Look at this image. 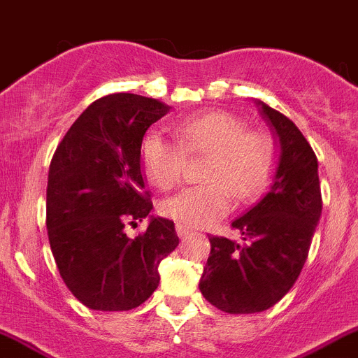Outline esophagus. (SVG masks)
I'll use <instances>...</instances> for the list:
<instances>
[{"mask_svg":"<svg viewBox=\"0 0 358 358\" xmlns=\"http://www.w3.org/2000/svg\"><path fill=\"white\" fill-rule=\"evenodd\" d=\"M176 233H178V236L180 238H187V236H190V229H187L185 226H182V224H176Z\"/></svg>","mask_w":358,"mask_h":358,"instance_id":"esophagus-1","label":"esophagus"}]
</instances>
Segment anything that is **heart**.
Here are the masks:
<instances>
[{
    "label": "heart",
    "mask_w": 358,
    "mask_h": 358,
    "mask_svg": "<svg viewBox=\"0 0 358 358\" xmlns=\"http://www.w3.org/2000/svg\"><path fill=\"white\" fill-rule=\"evenodd\" d=\"M178 143L160 132H148L141 141V162L157 189H171L182 178L185 152L210 155L203 180L160 203V212L185 228L215 224L231 210V196L240 201L258 196L275 168V143L263 130H247L238 116L212 111L190 116L176 125Z\"/></svg>",
    "instance_id": "b5f03b06"
}]
</instances>
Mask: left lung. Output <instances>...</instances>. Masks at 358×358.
I'll use <instances>...</instances> for the list:
<instances>
[{"mask_svg":"<svg viewBox=\"0 0 358 358\" xmlns=\"http://www.w3.org/2000/svg\"><path fill=\"white\" fill-rule=\"evenodd\" d=\"M255 102L275 134V169L266 194L231 222L243 242L210 238L212 250L199 280L203 296L229 315L262 313L292 289L322 217L315 152L292 120Z\"/></svg>","mask_w":358,"mask_h":358,"instance_id":"obj_1","label":"left lung"}]
</instances>
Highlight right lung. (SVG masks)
Wrapping results in <instances>:
<instances>
[{
  "instance_id": "add662e5",
  "label": "right lung",
  "mask_w": 358,
  "mask_h": 358,
  "mask_svg": "<svg viewBox=\"0 0 358 358\" xmlns=\"http://www.w3.org/2000/svg\"><path fill=\"white\" fill-rule=\"evenodd\" d=\"M157 99L115 93L79 116L56 148L48 182V235L59 275L93 310H129L159 286V265L178 245L175 222L150 215L141 141L169 113ZM148 216L130 239L127 224Z\"/></svg>"
}]
</instances>
